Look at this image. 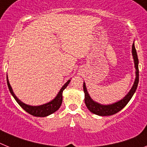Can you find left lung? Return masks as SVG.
I'll use <instances>...</instances> for the list:
<instances>
[{
  "instance_id": "8db88e82",
  "label": "left lung",
  "mask_w": 147,
  "mask_h": 147,
  "mask_svg": "<svg viewBox=\"0 0 147 147\" xmlns=\"http://www.w3.org/2000/svg\"><path fill=\"white\" fill-rule=\"evenodd\" d=\"M132 54H133V59H134L135 68H136V79H135L134 83H133V86L131 89H130V91L128 92L127 94L124 98L121 99L119 101L113 103V104H111V105H102V104L94 101L88 94L85 83L83 82V92L85 93V99H84V100H85V103L87 108L92 113H94L96 115H99V116H111V115H113L120 111L129 102L130 99L132 98V96H133L134 93L136 92V88L138 87V80H139L138 59L134 43L132 46Z\"/></svg>"
}]
</instances>
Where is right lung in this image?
Returning a JSON list of instances; mask_svg holds the SVG:
<instances>
[{"label": "right lung", "instance_id": "add662e5", "mask_svg": "<svg viewBox=\"0 0 147 147\" xmlns=\"http://www.w3.org/2000/svg\"><path fill=\"white\" fill-rule=\"evenodd\" d=\"M8 76V75H7ZM7 78V85L9 87V92L11 94L14 98L15 99V100L17 101V102L22 107L23 109L26 111L27 113H30L31 115L34 116H38V117H45V116H49V115L52 114L54 112H55L56 111L59 109L62 103V93H63V91L67 88V86H68V84L70 82V80H69L67 83L64 84L62 88H61L59 92L58 93V94L56 95L55 98L53 100H51V102L44 104V105H38V106H32V105H29L27 104H25L24 102H22V101L19 100V99L16 96V95L14 94V92H13L11 86H10V83H9V79H8V77L6 78Z\"/></svg>", "mask_w": 147, "mask_h": 147}]
</instances>
